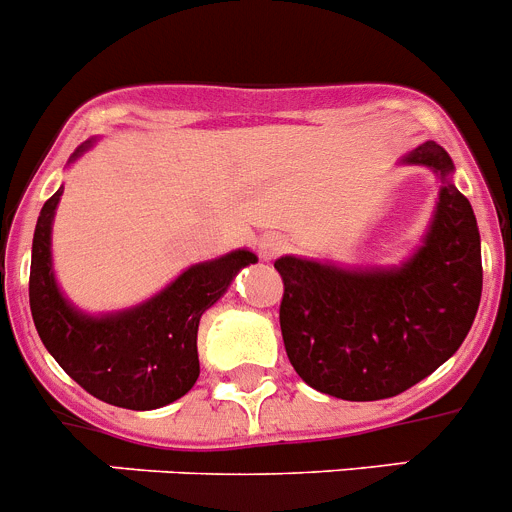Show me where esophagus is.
I'll return each mask as SVG.
<instances>
[{
  "label": "esophagus",
  "instance_id": "34e87169",
  "mask_svg": "<svg viewBox=\"0 0 512 512\" xmlns=\"http://www.w3.org/2000/svg\"><path fill=\"white\" fill-rule=\"evenodd\" d=\"M285 245H287V242L282 240V237L267 235V237H262V240H260V255L265 257V260H270V257L280 255V252L285 250Z\"/></svg>",
  "mask_w": 512,
  "mask_h": 512
}]
</instances>
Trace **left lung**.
<instances>
[{
    "label": "left lung",
    "mask_w": 512,
    "mask_h": 512,
    "mask_svg": "<svg viewBox=\"0 0 512 512\" xmlns=\"http://www.w3.org/2000/svg\"><path fill=\"white\" fill-rule=\"evenodd\" d=\"M405 162L445 180L428 240L398 270L345 272L280 257V330L297 375L340 400L393 398L438 370L468 335L483 292L480 232L468 197L450 185L438 142Z\"/></svg>",
    "instance_id": "8db88e82"
}]
</instances>
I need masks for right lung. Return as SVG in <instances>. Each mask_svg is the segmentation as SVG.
<instances>
[{
    "label": "right lung",
    "mask_w": 512,
    "mask_h": 512,
    "mask_svg": "<svg viewBox=\"0 0 512 512\" xmlns=\"http://www.w3.org/2000/svg\"><path fill=\"white\" fill-rule=\"evenodd\" d=\"M84 142L74 155L87 150ZM62 190L39 212L29 267V307L49 355L97 400L127 410L175 403L200 377L197 327L207 307L230 287L240 267L257 262L247 250L182 272L165 292L130 312L84 317L64 302L52 277L49 232Z\"/></svg>",
    "instance_id": "right-lung-1"
}]
</instances>
